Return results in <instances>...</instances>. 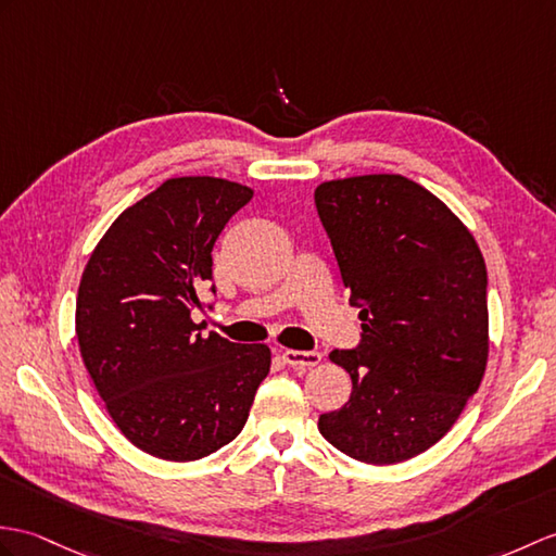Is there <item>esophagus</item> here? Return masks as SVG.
Instances as JSON below:
<instances>
[{"mask_svg": "<svg viewBox=\"0 0 556 556\" xmlns=\"http://www.w3.org/2000/svg\"><path fill=\"white\" fill-rule=\"evenodd\" d=\"M281 357L293 369H309L321 363V355L317 351H281Z\"/></svg>", "mask_w": 556, "mask_h": 556, "instance_id": "34e87169", "label": "esophagus"}]
</instances>
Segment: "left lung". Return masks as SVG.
Masks as SVG:
<instances>
[{
    "instance_id": "1",
    "label": "left lung",
    "mask_w": 556,
    "mask_h": 556,
    "mask_svg": "<svg viewBox=\"0 0 556 556\" xmlns=\"http://www.w3.org/2000/svg\"><path fill=\"white\" fill-rule=\"evenodd\" d=\"M363 341L331 351L351 400L317 429L365 464L421 455L453 429L488 363V275L479 243L429 189L403 175L315 189Z\"/></svg>"
}]
</instances>
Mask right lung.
Wrapping results in <instances>:
<instances>
[{
	"instance_id": "obj_1",
	"label": "right lung",
	"mask_w": 556,
	"mask_h": 556,
	"mask_svg": "<svg viewBox=\"0 0 556 556\" xmlns=\"http://www.w3.org/2000/svg\"><path fill=\"white\" fill-rule=\"evenodd\" d=\"M251 199L229 179H165L87 261L75 303L83 363L121 433L153 457L193 462L235 441L269 374L267 345L201 337L191 319L205 307L215 239Z\"/></svg>"
}]
</instances>
